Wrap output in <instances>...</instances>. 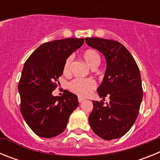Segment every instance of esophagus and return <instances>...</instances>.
I'll list each match as a JSON object with an SVG mask.
<instances>
[{
  "mask_svg": "<svg viewBox=\"0 0 160 160\" xmlns=\"http://www.w3.org/2000/svg\"><path fill=\"white\" fill-rule=\"evenodd\" d=\"M78 100L79 102H82L84 100V98H83L82 97H78Z\"/></svg>",
  "mask_w": 160,
  "mask_h": 160,
  "instance_id": "1",
  "label": "esophagus"
}]
</instances>
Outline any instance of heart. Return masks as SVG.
<instances>
[{"mask_svg": "<svg viewBox=\"0 0 160 160\" xmlns=\"http://www.w3.org/2000/svg\"><path fill=\"white\" fill-rule=\"evenodd\" d=\"M82 57L87 64L93 69H95L101 62L99 53L96 50L89 49L85 50L82 53ZM72 62V58L69 57L65 61L63 66V73H68L70 72V65ZM96 84L94 80L90 78H74L69 83V89L70 91L79 96H86L95 87Z\"/></svg>", "mask_w": 160, "mask_h": 160, "instance_id": "1", "label": "heart"}]
</instances>
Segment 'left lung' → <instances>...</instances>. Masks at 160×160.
<instances>
[{
	"instance_id": "left-lung-1",
	"label": "left lung",
	"mask_w": 160,
	"mask_h": 160,
	"mask_svg": "<svg viewBox=\"0 0 160 160\" xmlns=\"http://www.w3.org/2000/svg\"><path fill=\"white\" fill-rule=\"evenodd\" d=\"M86 43L101 52L107 60V70L97 91L100 98L110 97V102L93 101L89 122L100 138L111 140L123 136L135 123L142 98L140 72L128 49L118 42L87 38Z\"/></svg>"
}]
</instances>
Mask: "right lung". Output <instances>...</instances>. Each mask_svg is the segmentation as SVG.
<instances>
[{"instance_id":"obj_1","label":"right lung","mask_w":160,"mask_h":160,"mask_svg":"<svg viewBox=\"0 0 160 160\" xmlns=\"http://www.w3.org/2000/svg\"><path fill=\"white\" fill-rule=\"evenodd\" d=\"M84 43V38H65L41 45L26 60L18 84L20 110L33 132L43 138L60 135L78 106V97L68 90L53 96L65 61Z\"/></svg>"}]
</instances>
